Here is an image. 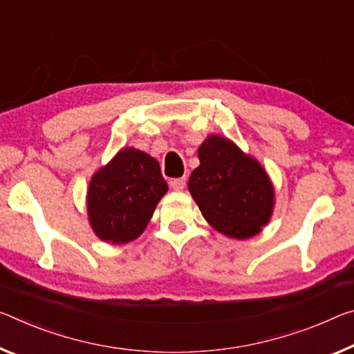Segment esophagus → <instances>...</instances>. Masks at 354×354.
Returning <instances> with one entry per match:
<instances>
[{"instance_id":"34e87169","label":"esophagus","mask_w":354,"mask_h":354,"mask_svg":"<svg viewBox=\"0 0 354 354\" xmlns=\"http://www.w3.org/2000/svg\"><path fill=\"white\" fill-rule=\"evenodd\" d=\"M186 183H187L186 176H183V178H175V179H170V187H171L173 190H183L184 187H186Z\"/></svg>"}]
</instances>
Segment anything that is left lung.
Segmentation results:
<instances>
[{"label":"left lung","instance_id":"1","mask_svg":"<svg viewBox=\"0 0 354 354\" xmlns=\"http://www.w3.org/2000/svg\"><path fill=\"white\" fill-rule=\"evenodd\" d=\"M198 159L187 187L206 221L234 239L260 233L274 207L272 183L260 162L218 136L201 143Z\"/></svg>","mask_w":354,"mask_h":354}]
</instances>
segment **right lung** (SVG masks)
<instances>
[{
	"label": "right lung",
	"mask_w": 354,
	"mask_h": 354,
	"mask_svg": "<svg viewBox=\"0 0 354 354\" xmlns=\"http://www.w3.org/2000/svg\"><path fill=\"white\" fill-rule=\"evenodd\" d=\"M168 186L159 162L136 148H122L91 178L88 218L99 239L126 244L137 239Z\"/></svg>",
	"instance_id": "right-lung-1"
}]
</instances>
